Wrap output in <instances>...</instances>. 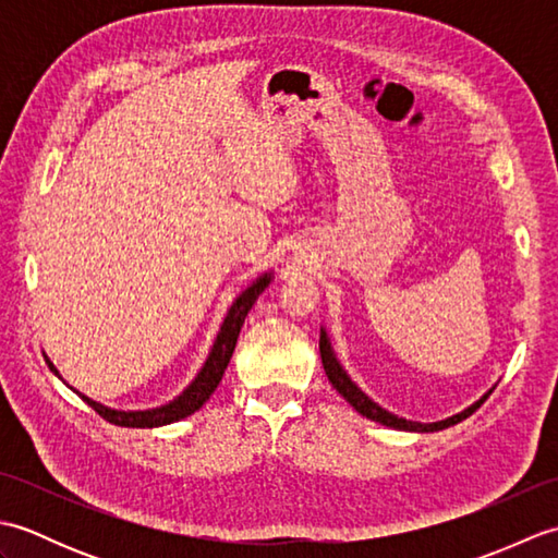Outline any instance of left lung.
I'll use <instances>...</instances> for the list:
<instances>
[{
	"label": "left lung",
	"mask_w": 558,
	"mask_h": 558,
	"mask_svg": "<svg viewBox=\"0 0 558 558\" xmlns=\"http://www.w3.org/2000/svg\"><path fill=\"white\" fill-rule=\"evenodd\" d=\"M318 350H322V362H324V369H326L328 381L333 384V388L338 390V393L345 398L350 405L362 414V417L372 420V422H378V424H384V426H390V429H400V432L429 434V432L448 429V426H453V424H458L462 420H468L470 414L475 412L482 405V402L494 393V388H496V384H494L480 400L472 402V405H468L465 410L450 414V417H446V420H438V422H412V420H405V417H398V414L388 412L386 408L378 405V402H374L357 384L352 381L350 374L345 372V366H342L340 360L336 357V350H333V345H330L328 330L324 326H322V340H318Z\"/></svg>",
	"instance_id": "left-lung-1"
}]
</instances>
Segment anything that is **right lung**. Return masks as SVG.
I'll return each instance as SVG.
<instances>
[{"instance_id": "1", "label": "right lung", "mask_w": 558, "mask_h": 558, "mask_svg": "<svg viewBox=\"0 0 558 558\" xmlns=\"http://www.w3.org/2000/svg\"><path fill=\"white\" fill-rule=\"evenodd\" d=\"M272 270H264L258 272V276L248 282V286L236 294L232 300L228 314H225L222 324L216 333V340H213V345L208 350V357L201 364V369L196 372V376L189 381V386L182 390L180 396H174L172 400L162 402L158 408H148V410H117V408H108L102 405V402L88 398L86 393H81L74 386H69L74 393L86 400L88 405L96 410L102 420H108L117 426H129V429H153V426H165V424H172V422H180L189 414H194L204 402L213 396V390L218 388V384L222 381V374L228 369V364L232 360V352L236 345V338H240V330L244 326V318L252 310L254 302L258 300V294L264 292L270 282H272ZM47 366H50V372L54 376H59L57 366L50 362V357H45ZM62 378V376H59ZM64 381V378H62Z\"/></svg>"}]
</instances>
